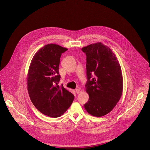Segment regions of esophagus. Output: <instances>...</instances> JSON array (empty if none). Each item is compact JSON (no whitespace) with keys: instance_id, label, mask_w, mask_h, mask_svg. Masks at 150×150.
Segmentation results:
<instances>
[{"instance_id":"34e87169","label":"esophagus","mask_w":150,"mask_h":150,"mask_svg":"<svg viewBox=\"0 0 150 150\" xmlns=\"http://www.w3.org/2000/svg\"><path fill=\"white\" fill-rule=\"evenodd\" d=\"M80 92V90L79 89H76V92L77 94L79 93Z\"/></svg>"}]
</instances>
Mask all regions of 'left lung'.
<instances>
[{
  "label": "left lung",
  "instance_id": "1",
  "mask_svg": "<svg viewBox=\"0 0 150 150\" xmlns=\"http://www.w3.org/2000/svg\"><path fill=\"white\" fill-rule=\"evenodd\" d=\"M81 50L86 56L88 80L85 86L89 95L84 108L93 116L102 117L114 108L121 97V68L114 53L101 42L90 44Z\"/></svg>",
  "mask_w": 150,
  "mask_h": 150
}]
</instances>
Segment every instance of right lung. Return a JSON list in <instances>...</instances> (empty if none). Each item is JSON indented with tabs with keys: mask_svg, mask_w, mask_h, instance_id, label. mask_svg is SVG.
<instances>
[{
	"mask_svg": "<svg viewBox=\"0 0 150 150\" xmlns=\"http://www.w3.org/2000/svg\"><path fill=\"white\" fill-rule=\"evenodd\" d=\"M67 49L48 44L39 49L29 66L27 87L30 99L42 114L54 118L64 114L74 96L63 85L59 86V64L62 53Z\"/></svg>",
	"mask_w": 150,
	"mask_h": 150,
	"instance_id": "add662e5",
	"label": "right lung"
}]
</instances>
